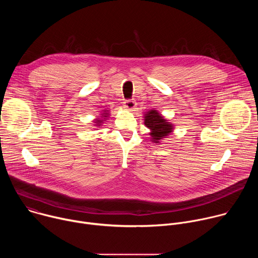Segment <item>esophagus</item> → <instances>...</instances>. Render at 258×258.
<instances>
[{"instance_id":"esophagus-1","label":"esophagus","mask_w":258,"mask_h":258,"mask_svg":"<svg viewBox=\"0 0 258 258\" xmlns=\"http://www.w3.org/2000/svg\"><path fill=\"white\" fill-rule=\"evenodd\" d=\"M123 104H124V107H125L127 110H134L135 107L137 106V103H136V101H134V100H125V101L123 102Z\"/></svg>"}]
</instances>
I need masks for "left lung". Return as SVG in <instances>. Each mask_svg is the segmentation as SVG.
Segmentation results:
<instances>
[{"instance_id": "left-lung-1", "label": "left lung", "mask_w": 258, "mask_h": 258, "mask_svg": "<svg viewBox=\"0 0 258 258\" xmlns=\"http://www.w3.org/2000/svg\"><path fill=\"white\" fill-rule=\"evenodd\" d=\"M144 116V123L151 131L150 136L153 143H159L160 140L166 138L173 131L172 123L168 122L157 110H150Z\"/></svg>"}]
</instances>
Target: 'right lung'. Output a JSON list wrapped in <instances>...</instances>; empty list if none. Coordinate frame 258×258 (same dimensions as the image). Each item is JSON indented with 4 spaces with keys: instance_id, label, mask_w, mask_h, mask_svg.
<instances>
[{
    "instance_id": "add662e5",
    "label": "right lung",
    "mask_w": 258,
    "mask_h": 258,
    "mask_svg": "<svg viewBox=\"0 0 258 258\" xmlns=\"http://www.w3.org/2000/svg\"><path fill=\"white\" fill-rule=\"evenodd\" d=\"M101 118H96L95 120H94V123H96V124H94V125H101V123H103V121H105V119L109 116V114H108V111H104V113H102L101 114Z\"/></svg>"
}]
</instances>
